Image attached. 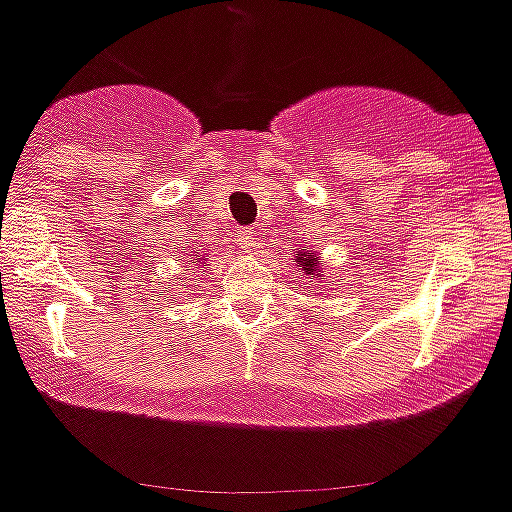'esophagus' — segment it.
I'll list each match as a JSON object with an SVG mask.
<instances>
[{
	"label": "esophagus",
	"mask_w": 512,
	"mask_h": 512,
	"mask_svg": "<svg viewBox=\"0 0 512 512\" xmlns=\"http://www.w3.org/2000/svg\"><path fill=\"white\" fill-rule=\"evenodd\" d=\"M239 244H242L244 252H255V249L260 247L257 231H252V228H244V231H239Z\"/></svg>",
	"instance_id": "obj_1"
}]
</instances>
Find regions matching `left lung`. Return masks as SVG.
Masks as SVG:
<instances>
[{"label": "left lung", "instance_id": "1", "mask_svg": "<svg viewBox=\"0 0 512 512\" xmlns=\"http://www.w3.org/2000/svg\"><path fill=\"white\" fill-rule=\"evenodd\" d=\"M294 265L310 278L323 276V260L318 257V252H313V249H299L297 255H294Z\"/></svg>", "mask_w": 512, "mask_h": 512}]
</instances>
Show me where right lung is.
<instances>
[{"instance_id": "right-lung-1", "label": "right lung", "mask_w": 512, "mask_h": 512, "mask_svg": "<svg viewBox=\"0 0 512 512\" xmlns=\"http://www.w3.org/2000/svg\"><path fill=\"white\" fill-rule=\"evenodd\" d=\"M199 260H202V257H199V255H197V263H199Z\"/></svg>"}]
</instances>
